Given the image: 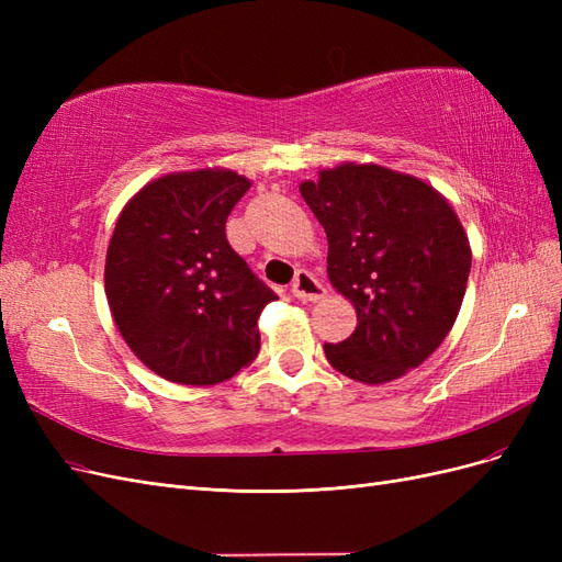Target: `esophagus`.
Segmentation results:
<instances>
[{
  "mask_svg": "<svg viewBox=\"0 0 562 562\" xmlns=\"http://www.w3.org/2000/svg\"><path fill=\"white\" fill-rule=\"evenodd\" d=\"M293 295L304 302H318L326 297V288L310 271L300 269L293 279Z\"/></svg>",
  "mask_w": 562,
  "mask_h": 562,
  "instance_id": "esophagus-1",
  "label": "esophagus"
}]
</instances>
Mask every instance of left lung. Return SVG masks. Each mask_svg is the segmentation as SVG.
I'll use <instances>...</instances> for the list:
<instances>
[{
	"label": "left lung",
	"instance_id": "8db88e82",
	"mask_svg": "<svg viewBox=\"0 0 562 562\" xmlns=\"http://www.w3.org/2000/svg\"><path fill=\"white\" fill-rule=\"evenodd\" d=\"M328 236V279L356 330L323 345L353 382H394L452 330L471 271L469 236L436 187L380 164L342 161L300 182Z\"/></svg>",
	"mask_w": 562,
	"mask_h": 562
}]
</instances>
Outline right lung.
<instances>
[{"label": "right lung", "mask_w": 562, "mask_h": 562, "mask_svg": "<svg viewBox=\"0 0 562 562\" xmlns=\"http://www.w3.org/2000/svg\"><path fill=\"white\" fill-rule=\"evenodd\" d=\"M250 184L220 166L166 173L116 217L105 255L110 312L128 349L168 382H227L260 351L258 318L277 295L225 236Z\"/></svg>", "instance_id": "right-lung-1"}]
</instances>
